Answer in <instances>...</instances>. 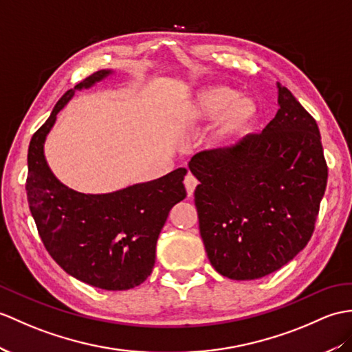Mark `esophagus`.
I'll return each mask as SVG.
<instances>
[{"instance_id":"1","label":"esophagus","mask_w":352,"mask_h":352,"mask_svg":"<svg viewBox=\"0 0 352 352\" xmlns=\"http://www.w3.org/2000/svg\"><path fill=\"white\" fill-rule=\"evenodd\" d=\"M184 186H186V190H187V195L192 196L196 186H198V179H196L192 174H187L186 178H184Z\"/></svg>"}]
</instances>
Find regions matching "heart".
Segmentation results:
<instances>
[{
    "instance_id": "obj_1",
    "label": "heart",
    "mask_w": 352,
    "mask_h": 352,
    "mask_svg": "<svg viewBox=\"0 0 352 352\" xmlns=\"http://www.w3.org/2000/svg\"><path fill=\"white\" fill-rule=\"evenodd\" d=\"M177 117L187 127L216 118L210 142L225 146L250 132L259 118V104L250 96L236 94L231 87L208 85L179 106Z\"/></svg>"
}]
</instances>
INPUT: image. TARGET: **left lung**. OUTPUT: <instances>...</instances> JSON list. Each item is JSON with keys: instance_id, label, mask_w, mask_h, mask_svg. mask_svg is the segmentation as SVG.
<instances>
[{"instance_id": "1", "label": "left lung", "mask_w": 352, "mask_h": 352, "mask_svg": "<svg viewBox=\"0 0 352 352\" xmlns=\"http://www.w3.org/2000/svg\"><path fill=\"white\" fill-rule=\"evenodd\" d=\"M276 117L259 135L195 154V206L207 256L234 280L264 277L306 248L327 186L320 129L277 82Z\"/></svg>"}]
</instances>
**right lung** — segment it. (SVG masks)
<instances>
[{"instance_id":"1","label":"right lung","mask_w":352,"mask_h":352,"mask_svg":"<svg viewBox=\"0 0 352 352\" xmlns=\"http://www.w3.org/2000/svg\"><path fill=\"white\" fill-rule=\"evenodd\" d=\"M113 70L93 73L56 102L28 148L27 198L38 235L65 273L91 287L124 291L153 272L156 243L170 208L186 198V168L111 193H80L49 168L45 141L58 112L76 91L91 88Z\"/></svg>"}]
</instances>
